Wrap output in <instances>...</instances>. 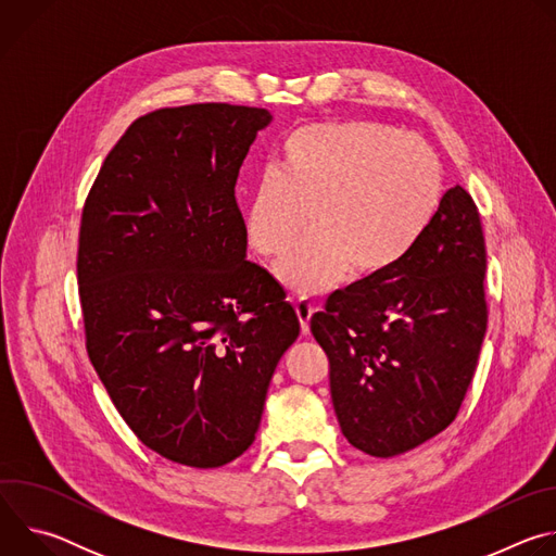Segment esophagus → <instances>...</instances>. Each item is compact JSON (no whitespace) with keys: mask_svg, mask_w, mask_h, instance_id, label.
Masks as SVG:
<instances>
[{"mask_svg":"<svg viewBox=\"0 0 556 556\" xmlns=\"http://www.w3.org/2000/svg\"><path fill=\"white\" fill-rule=\"evenodd\" d=\"M294 309H296L299 324H301V334H309V319H312V314L316 312V307H314L309 301L299 299V301L294 303Z\"/></svg>","mask_w":556,"mask_h":556,"instance_id":"34e87169","label":"esophagus"}]
</instances>
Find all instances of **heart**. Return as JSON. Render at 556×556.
<instances>
[{
    "label": "heart",
    "instance_id": "1",
    "mask_svg": "<svg viewBox=\"0 0 556 556\" xmlns=\"http://www.w3.org/2000/svg\"><path fill=\"white\" fill-rule=\"evenodd\" d=\"M444 189L435 151L371 121L312 123L290 131L275 174L251 191L244 217L249 247L281 257L277 266L296 294H321L348 273L356 281L384 277L433 222Z\"/></svg>",
    "mask_w": 556,
    "mask_h": 556
}]
</instances>
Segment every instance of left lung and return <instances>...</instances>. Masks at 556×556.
<instances>
[{"instance_id":"obj_1","label":"left lung","mask_w":556,"mask_h":556,"mask_svg":"<svg viewBox=\"0 0 556 556\" xmlns=\"http://www.w3.org/2000/svg\"><path fill=\"white\" fill-rule=\"evenodd\" d=\"M484 273L480 211L457 185L399 266L337 290L312 316L352 446L393 457L455 420L486 334Z\"/></svg>"}]
</instances>
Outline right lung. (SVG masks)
I'll list each match as a JSON object with an SVG mask.
<instances>
[{"label":"right lung","instance_id":"add662e5","mask_svg":"<svg viewBox=\"0 0 556 556\" xmlns=\"http://www.w3.org/2000/svg\"><path fill=\"white\" fill-rule=\"evenodd\" d=\"M268 110L195 103L136 118L88 193L78 296L88 356L136 438L215 468L255 440L299 337L279 281L247 260L235 200Z\"/></svg>","mask_w":556,"mask_h":556}]
</instances>
